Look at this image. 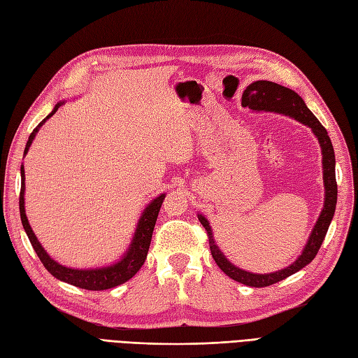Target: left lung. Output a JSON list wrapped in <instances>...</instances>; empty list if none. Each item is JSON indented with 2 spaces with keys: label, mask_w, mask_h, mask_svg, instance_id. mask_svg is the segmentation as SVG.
I'll return each mask as SVG.
<instances>
[{
  "label": "left lung",
  "mask_w": 358,
  "mask_h": 358,
  "mask_svg": "<svg viewBox=\"0 0 358 358\" xmlns=\"http://www.w3.org/2000/svg\"><path fill=\"white\" fill-rule=\"evenodd\" d=\"M242 104L251 107L252 110H266V112L282 113V115H289L290 117H295L301 124L311 128V131L315 133V136L317 137V141L320 143V150H322V169H324V186H325L324 208L319 215V219L313 228V231H311L308 237L304 251H302L299 257L286 269H281L272 273H252L234 266L233 263H230L225 259V255L221 252V250L217 248V245L213 239L212 227H210L207 219L203 215H198L199 222L203 224V227L207 231L210 251H212V255L217 266L221 268L228 277L233 278L237 282L245 284V286L266 287L301 271L316 257L320 245H322L325 239L328 227L331 224V219L334 216V210H336V203H337L336 157H334L333 143L329 141V136L324 128V125L317 121V117L310 112L304 101H302V98L292 89H287L281 85L272 83V81H266V80L254 81V83H251L243 90Z\"/></svg>",
  "instance_id": "1"
}]
</instances>
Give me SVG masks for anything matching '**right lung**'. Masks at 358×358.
Here are the masks:
<instances>
[{
  "instance_id": "right-lung-1",
  "label": "right lung",
  "mask_w": 358,
  "mask_h": 358,
  "mask_svg": "<svg viewBox=\"0 0 358 358\" xmlns=\"http://www.w3.org/2000/svg\"><path fill=\"white\" fill-rule=\"evenodd\" d=\"M63 103H57L56 107H54L52 112L43 119V121L34 128L33 133L29 137V142L25 145V151L24 154L29 152L30 145L34 139L36 133L39 131V128L45 124L47 119H50L54 113L57 112L59 107ZM24 192H25V173H24V166H21V194H20V212H21V221H22V227L29 236V239L31 242V246L34 248L38 257L41 259V262L43 263L45 269H47L52 277H56L60 281H65L68 284H72V286L80 287V289H86V290H106V289H112L119 286L125 281L130 280L131 277L137 273L142 268V264L145 263L146 254H148L150 250V243H151V237H152V231H154V225L155 221H157V216L160 212L162 203L164 199V194H162L160 196H157L155 199H152L151 203L146 206V208L143 210V213L137 222V228L133 236L131 245L128 246L127 252L124 254V257L119 260L117 263L112 264V266H106V268H95V269H72V268H66L62 266L60 263H57L56 260H52L50 255L47 254L42 248V245L39 243L38 237L34 236L31 227L29 224V219H27L25 215V207H24Z\"/></svg>"
}]
</instances>
